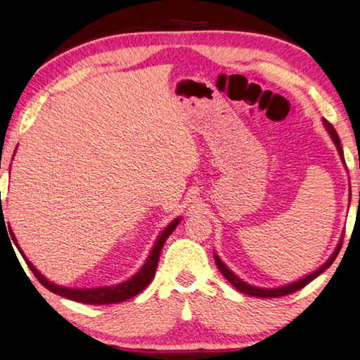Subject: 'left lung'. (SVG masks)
<instances>
[{"instance_id":"1","label":"left lung","mask_w":360,"mask_h":360,"mask_svg":"<svg viewBox=\"0 0 360 360\" xmlns=\"http://www.w3.org/2000/svg\"><path fill=\"white\" fill-rule=\"evenodd\" d=\"M323 126H325L326 131H328L330 137L333 139V143H335L336 148H338V153H340L341 162L345 163V153H342V147H341L340 137H338V132L335 131V127L331 126L330 122L326 121V120H323ZM345 165H346V163H345ZM341 245H342V238L340 239V243H338L336 249H335L333 254H331L330 259L326 260L325 264L321 265L320 268H317V270L312 271V273H309L307 276L300 278V280H297V281L288 283V284H284V286H278V288H257V286H252V284H249V283H245V281L240 280L239 276H236L234 273H233L231 270H229V268H228L226 265L223 264V260L219 259L218 254H213V257H214V262H217L218 270L223 273V276L226 278V280H228L229 283H231L233 286H234L236 289H238V291L244 292V294H249V296H254V297H281V296H288V294L299 291V289H302L304 286H307V284H309L310 281H314L315 278H317L319 275H321V273H323V271L326 270V268H328L331 264H333L335 259L338 257V254H340Z\"/></svg>"}]
</instances>
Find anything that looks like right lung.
<instances>
[{"label":"right lung","instance_id":"add662e5","mask_svg":"<svg viewBox=\"0 0 360 360\" xmlns=\"http://www.w3.org/2000/svg\"><path fill=\"white\" fill-rule=\"evenodd\" d=\"M179 221H181V217L174 218L173 221H171L168 226H166L163 231L160 233L157 240H155L152 250H150L146 264L141 266V270H139L136 275H132L131 278H129V280L122 281V283L112 284V286L77 289V288L60 286V284L51 283L50 280H46V278L43 276L34 265H32V262H29V259H27V257L24 255V252L20 250L18 243H15V245H18L20 255L24 257L25 264L29 265V268L32 270V273L35 275L37 280H39L46 289H50L51 292H55L61 297L76 300V302H84V304H94V305L117 304V302H124V300L137 296V294L143 291V289H146L150 284V281L153 280L155 271H157L158 260H160V254H162V249H163V244L166 243V239L169 238V234L174 231L176 226L179 224Z\"/></svg>","mask_w":360,"mask_h":360}]
</instances>
